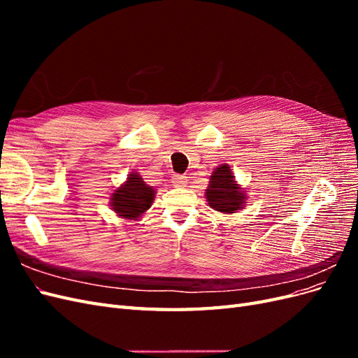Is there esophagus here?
Instances as JSON below:
<instances>
[{"instance_id":"1","label":"esophagus","mask_w":358,"mask_h":358,"mask_svg":"<svg viewBox=\"0 0 358 358\" xmlns=\"http://www.w3.org/2000/svg\"><path fill=\"white\" fill-rule=\"evenodd\" d=\"M171 182H173V185H175V187L182 188V187L187 185V176L185 175H173Z\"/></svg>"}]
</instances>
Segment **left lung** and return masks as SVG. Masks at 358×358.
<instances>
[{
    "instance_id": "left-lung-1",
    "label": "left lung",
    "mask_w": 358,
    "mask_h": 358,
    "mask_svg": "<svg viewBox=\"0 0 358 358\" xmlns=\"http://www.w3.org/2000/svg\"><path fill=\"white\" fill-rule=\"evenodd\" d=\"M206 200L212 209L221 213H234L245 206L246 196L239 183L234 180L229 164L216 167L212 173Z\"/></svg>"
}]
</instances>
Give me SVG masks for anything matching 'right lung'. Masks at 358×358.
Wrapping results in <instances>:
<instances>
[{
  "label": "right lung",
  "instance_id": "1",
  "mask_svg": "<svg viewBox=\"0 0 358 358\" xmlns=\"http://www.w3.org/2000/svg\"><path fill=\"white\" fill-rule=\"evenodd\" d=\"M154 199L155 189L146 185L138 173H129L122 185L112 192L110 206L121 218L137 221L152 206Z\"/></svg>",
  "mask_w": 358,
  "mask_h": 358
}]
</instances>
